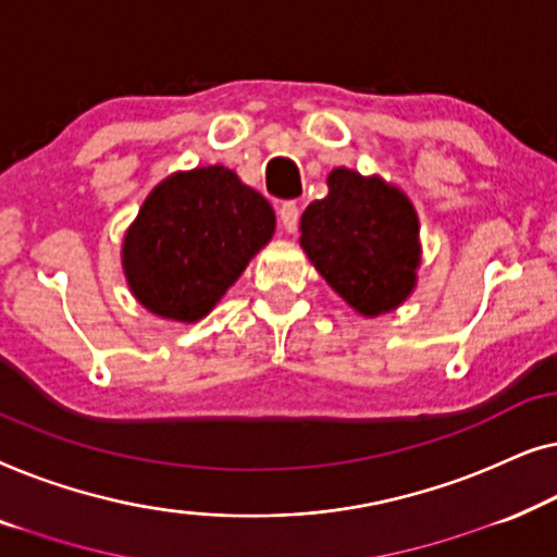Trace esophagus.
Listing matches in <instances>:
<instances>
[{
  "label": "esophagus",
  "mask_w": 557,
  "mask_h": 557,
  "mask_svg": "<svg viewBox=\"0 0 557 557\" xmlns=\"http://www.w3.org/2000/svg\"><path fill=\"white\" fill-rule=\"evenodd\" d=\"M277 214H280L282 226H285L287 232H295L297 224H300V207H297L295 201H285V203H282Z\"/></svg>",
  "instance_id": "1"
}]
</instances>
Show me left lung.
<instances>
[{
    "label": "left lung",
    "mask_w": 557,
    "mask_h": 557,
    "mask_svg": "<svg viewBox=\"0 0 557 557\" xmlns=\"http://www.w3.org/2000/svg\"><path fill=\"white\" fill-rule=\"evenodd\" d=\"M327 189L300 219L310 262L363 315L398 308L417 282V211L394 186L350 169L331 171Z\"/></svg>",
    "instance_id": "1"
}]
</instances>
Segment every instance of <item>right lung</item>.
Returning a JSON list of instances; mask_svg holds the SVG:
<instances>
[{
	"mask_svg": "<svg viewBox=\"0 0 557 557\" xmlns=\"http://www.w3.org/2000/svg\"><path fill=\"white\" fill-rule=\"evenodd\" d=\"M272 232L270 201L234 171L174 174L148 194L125 234V277L156 315L194 323L237 282Z\"/></svg>",
	"mask_w": 557,
	"mask_h": 557,
	"instance_id": "add662e5",
	"label": "right lung"
}]
</instances>
